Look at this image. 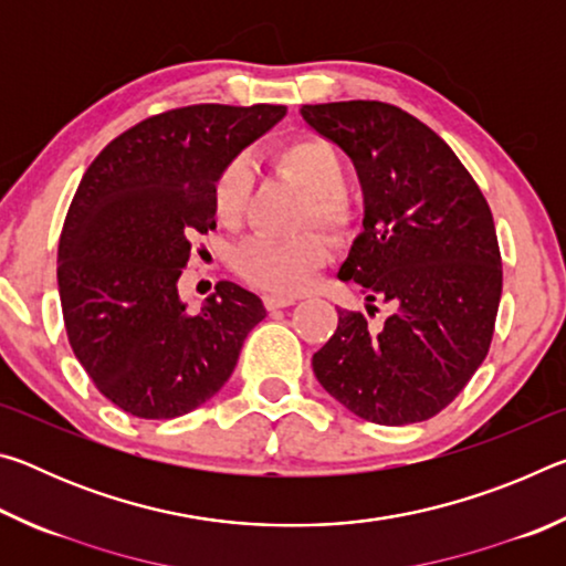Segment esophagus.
Here are the masks:
<instances>
[{
  "label": "esophagus",
  "mask_w": 566,
  "mask_h": 566,
  "mask_svg": "<svg viewBox=\"0 0 566 566\" xmlns=\"http://www.w3.org/2000/svg\"><path fill=\"white\" fill-rule=\"evenodd\" d=\"M296 302V296L292 294H266L264 304L266 310H280V306H292Z\"/></svg>",
  "instance_id": "obj_1"
}]
</instances>
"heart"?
Returning a JSON list of instances; mask_svg holds the SVG:
<instances>
[{
	"label": "heart",
	"mask_w": 566,
	"mask_h": 566,
	"mask_svg": "<svg viewBox=\"0 0 566 566\" xmlns=\"http://www.w3.org/2000/svg\"><path fill=\"white\" fill-rule=\"evenodd\" d=\"M276 165L312 191V222H319L334 234L352 224V202L344 185V165L329 142L319 137H296L276 149ZM252 171L244 161H232L222 169L212 189L214 217L227 227L242 222ZM329 244L322 234H306L296 242L274 237H254L234 252V270L247 282L270 292H300L310 276L327 262Z\"/></svg>",
	"instance_id": "b5f03b06"
}]
</instances>
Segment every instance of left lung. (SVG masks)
I'll return each mask as SVG.
<instances>
[{"mask_svg": "<svg viewBox=\"0 0 566 566\" xmlns=\"http://www.w3.org/2000/svg\"><path fill=\"white\" fill-rule=\"evenodd\" d=\"M314 132L347 151L364 191V232L339 280L389 317L371 327L339 310L314 375L375 424L424 421L452 405L490 352L502 296L492 209L472 175L427 124L387 102L304 104Z\"/></svg>", "mask_w": 566, "mask_h": 566, "instance_id": "8db88e82", "label": "left lung"}]
</instances>
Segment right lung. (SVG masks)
<instances>
[{"instance_id": "add662e5", "label": "right lung", "mask_w": 566, "mask_h": 566, "mask_svg": "<svg viewBox=\"0 0 566 566\" xmlns=\"http://www.w3.org/2000/svg\"><path fill=\"white\" fill-rule=\"evenodd\" d=\"M282 104H191L142 119L104 147L66 212L56 282L74 357L112 405L175 419L232 377L262 300L219 282L197 314L177 282L191 239L214 229L212 189Z\"/></svg>"}]
</instances>
